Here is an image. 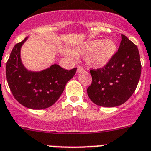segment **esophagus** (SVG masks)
<instances>
[{
  "mask_svg": "<svg viewBox=\"0 0 151 151\" xmlns=\"http://www.w3.org/2000/svg\"><path fill=\"white\" fill-rule=\"evenodd\" d=\"M84 71V69L83 67H82V66H78V68H77V73H81V72H83Z\"/></svg>",
  "mask_w": 151,
  "mask_h": 151,
  "instance_id": "obj_1",
  "label": "esophagus"
}]
</instances>
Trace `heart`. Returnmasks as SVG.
<instances>
[{
	"instance_id": "obj_1",
	"label": "heart",
	"mask_w": 151,
	"mask_h": 151,
	"mask_svg": "<svg viewBox=\"0 0 151 151\" xmlns=\"http://www.w3.org/2000/svg\"><path fill=\"white\" fill-rule=\"evenodd\" d=\"M117 51L116 44L112 40L95 39L85 42L76 50V54H85V60L88 66L102 68L111 61ZM66 57L74 59L76 54L70 50H65Z\"/></svg>"
}]
</instances>
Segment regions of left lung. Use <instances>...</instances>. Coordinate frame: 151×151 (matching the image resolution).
Instances as JSON below:
<instances>
[{"label":"left lung","instance_id":"8db88e82","mask_svg":"<svg viewBox=\"0 0 151 151\" xmlns=\"http://www.w3.org/2000/svg\"><path fill=\"white\" fill-rule=\"evenodd\" d=\"M113 59L101 69H91L89 98L98 106L113 107L122 104L135 91L141 73L138 49L124 35Z\"/></svg>","mask_w":151,"mask_h":151}]
</instances>
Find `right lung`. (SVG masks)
Wrapping results in <instances>:
<instances>
[{"mask_svg": "<svg viewBox=\"0 0 151 151\" xmlns=\"http://www.w3.org/2000/svg\"><path fill=\"white\" fill-rule=\"evenodd\" d=\"M27 39L26 37L12 50L6 62V80L13 97L19 104L29 109L42 110L59 99L77 68L67 70L54 64L42 71H29L20 57L21 47Z\"/></svg>", "mask_w": 151, "mask_h": 151, "instance_id": "right-lung-1", "label": "right lung"}]
</instances>
